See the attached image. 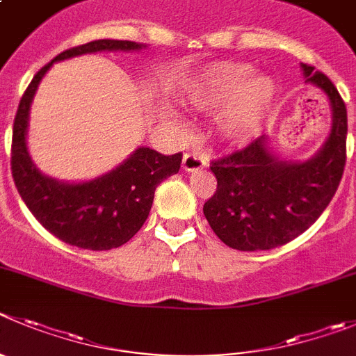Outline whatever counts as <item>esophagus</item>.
<instances>
[{"instance_id": "34e87169", "label": "esophagus", "mask_w": 356, "mask_h": 356, "mask_svg": "<svg viewBox=\"0 0 356 356\" xmlns=\"http://www.w3.org/2000/svg\"><path fill=\"white\" fill-rule=\"evenodd\" d=\"M204 165H207V161H204V156L200 155V153H185L184 161H181V168H184L185 172L200 171Z\"/></svg>"}]
</instances>
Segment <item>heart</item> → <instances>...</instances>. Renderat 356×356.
<instances>
[{"label":"heart","mask_w":356,"mask_h":356,"mask_svg":"<svg viewBox=\"0 0 356 356\" xmlns=\"http://www.w3.org/2000/svg\"><path fill=\"white\" fill-rule=\"evenodd\" d=\"M245 63H215L204 68L201 76L185 91L187 104L200 111H217V132L222 141L242 146L256 138L275 99V83L268 74L250 75ZM168 122L180 125L178 114L164 111Z\"/></svg>","instance_id":"b5f03b06"}]
</instances>
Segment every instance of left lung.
<instances>
[{
    "label": "left lung",
    "mask_w": 356,
    "mask_h": 356,
    "mask_svg": "<svg viewBox=\"0 0 356 356\" xmlns=\"http://www.w3.org/2000/svg\"><path fill=\"white\" fill-rule=\"evenodd\" d=\"M305 83L325 93L332 111L328 138L305 161H286L261 136L245 149L211 162L217 191L203 213L213 233L236 250H268L295 240L325 211L346 164L348 114L325 74L300 63Z\"/></svg>",
    "instance_id": "1"
}]
</instances>
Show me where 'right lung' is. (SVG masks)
<instances>
[{"mask_svg": "<svg viewBox=\"0 0 356 356\" xmlns=\"http://www.w3.org/2000/svg\"><path fill=\"white\" fill-rule=\"evenodd\" d=\"M146 47L138 42L104 38L68 49L40 68L19 102L12 138L15 187L38 222L68 245L109 250L129 242L146 222L159 184L180 171L181 153L162 155L148 146H139L116 168L91 180L65 181L44 175L28 149L29 111L38 84L58 61L95 52Z\"/></svg>", "mask_w": 356, "mask_h": 356, "instance_id": "add662e5", "label": "right lung"}]
</instances>
